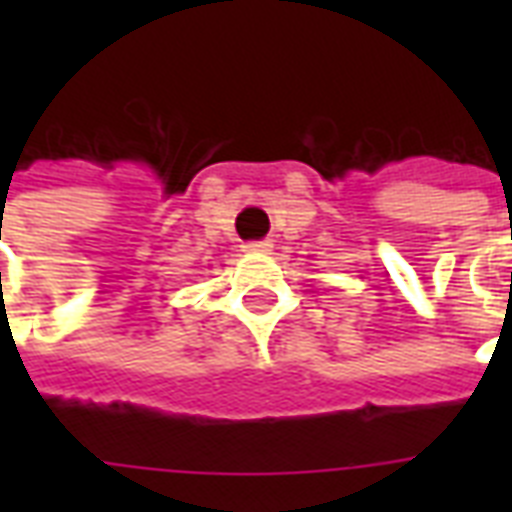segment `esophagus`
Wrapping results in <instances>:
<instances>
[{
	"mask_svg": "<svg viewBox=\"0 0 512 512\" xmlns=\"http://www.w3.org/2000/svg\"><path fill=\"white\" fill-rule=\"evenodd\" d=\"M273 244L268 239H260V241H247L244 244V252H257V255H265V252H271Z\"/></svg>",
	"mask_w": 512,
	"mask_h": 512,
	"instance_id": "1",
	"label": "esophagus"
}]
</instances>
